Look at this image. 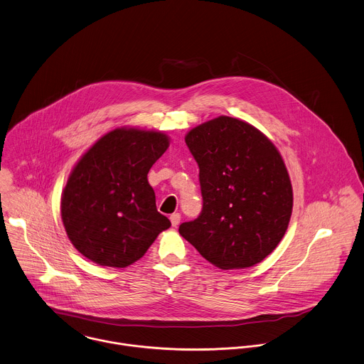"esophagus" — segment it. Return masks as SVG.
Listing matches in <instances>:
<instances>
[{
	"mask_svg": "<svg viewBox=\"0 0 364 364\" xmlns=\"http://www.w3.org/2000/svg\"><path fill=\"white\" fill-rule=\"evenodd\" d=\"M180 219H181V215H180L178 213L170 215V220H171V225H173V226H177V225L180 223Z\"/></svg>",
	"mask_w": 364,
	"mask_h": 364,
	"instance_id": "obj_1",
	"label": "esophagus"
}]
</instances>
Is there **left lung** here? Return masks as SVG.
Segmentation results:
<instances>
[{
    "mask_svg": "<svg viewBox=\"0 0 364 364\" xmlns=\"http://www.w3.org/2000/svg\"><path fill=\"white\" fill-rule=\"evenodd\" d=\"M186 144L200 167L203 211L180 235L222 270L264 260L283 239L292 187L282 154L247 122L218 117L193 128Z\"/></svg>",
    "mask_w": 364,
    "mask_h": 364,
    "instance_id": "obj_1",
    "label": "left lung"
}]
</instances>
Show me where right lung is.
<instances>
[{"instance_id":"add662e5","label":"right lung","mask_w":364,"mask_h":364,"mask_svg":"<svg viewBox=\"0 0 364 364\" xmlns=\"http://www.w3.org/2000/svg\"><path fill=\"white\" fill-rule=\"evenodd\" d=\"M163 132L118 128L91 146L74 166L62 194V220L88 260L127 267L171 226L157 213L147 173L167 150Z\"/></svg>"}]
</instances>
